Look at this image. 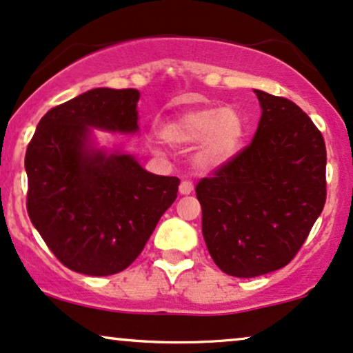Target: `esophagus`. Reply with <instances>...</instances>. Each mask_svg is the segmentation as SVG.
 I'll return each instance as SVG.
<instances>
[{
  "label": "esophagus",
  "instance_id": "obj_1",
  "mask_svg": "<svg viewBox=\"0 0 353 353\" xmlns=\"http://www.w3.org/2000/svg\"><path fill=\"white\" fill-rule=\"evenodd\" d=\"M193 192V183L192 181H188V180H183L180 183V193L181 194H190Z\"/></svg>",
  "mask_w": 353,
  "mask_h": 353
}]
</instances>
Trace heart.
<instances>
[{"label": "heart", "instance_id": "obj_1", "mask_svg": "<svg viewBox=\"0 0 353 353\" xmlns=\"http://www.w3.org/2000/svg\"><path fill=\"white\" fill-rule=\"evenodd\" d=\"M160 134L165 142L175 147L196 143L194 167L208 172L236 155L243 142L244 122L239 112L231 107H208L178 115L161 127Z\"/></svg>", "mask_w": 353, "mask_h": 353}]
</instances>
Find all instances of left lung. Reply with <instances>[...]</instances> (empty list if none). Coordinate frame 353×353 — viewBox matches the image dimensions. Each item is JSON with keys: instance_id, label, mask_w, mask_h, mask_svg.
Wrapping results in <instances>:
<instances>
[{"instance_id": "1", "label": "left lung", "mask_w": 353, "mask_h": 353, "mask_svg": "<svg viewBox=\"0 0 353 353\" xmlns=\"http://www.w3.org/2000/svg\"><path fill=\"white\" fill-rule=\"evenodd\" d=\"M254 139L196 185L201 231L226 274L256 277L291 263L325 205V142L289 99L254 90Z\"/></svg>"}]
</instances>
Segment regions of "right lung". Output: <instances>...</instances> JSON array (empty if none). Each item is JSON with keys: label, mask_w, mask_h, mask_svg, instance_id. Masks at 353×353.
Masks as SVG:
<instances>
[{"label": "right lung", "mask_w": 353, "mask_h": 353, "mask_svg": "<svg viewBox=\"0 0 353 353\" xmlns=\"http://www.w3.org/2000/svg\"><path fill=\"white\" fill-rule=\"evenodd\" d=\"M137 89H99L52 107L28 145V214L70 271L117 274L130 266L180 180L153 175L132 155L97 148L92 128L139 132Z\"/></svg>", "instance_id": "obj_1"}]
</instances>
